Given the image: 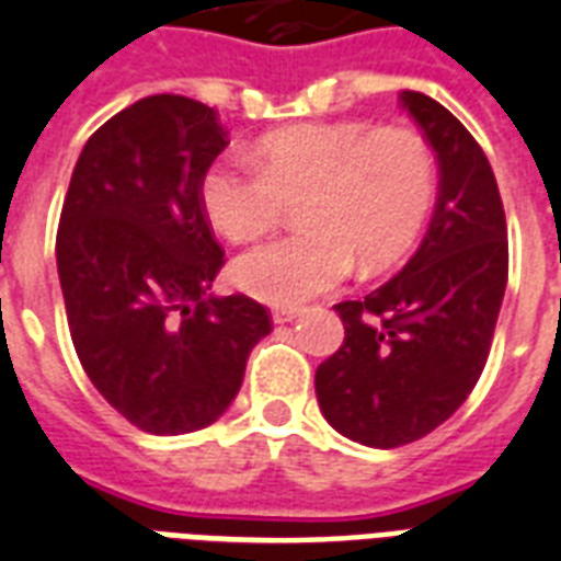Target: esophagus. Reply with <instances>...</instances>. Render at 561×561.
Segmentation results:
<instances>
[{
    "instance_id": "1",
    "label": "esophagus",
    "mask_w": 561,
    "mask_h": 561,
    "mask_svg": "<svg viewBox=\"0 0 561 561\" xmlns=\"http://www.w3.org/2000/svg\"><path fill=\"white\" fill-rule=\"evenodd\" d=\"M302 317V308H273V323H294Z\"/></svg>"
}]
</instances>
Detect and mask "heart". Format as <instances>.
Returning <instances> with one entry per match:
<instances>
[{
	"label": "heart",
	"instance_id": "1",
	"mask_svg": "<svg viewBox=\"0 0 561 561\" xmlns=\"http://www.w3.org/2000/svg\"><path fill=\"white\" fill-rule=\"evenodd\" d=\"M255 169L211 162L201 206L220 236L255 241L302 197V232L241 255L236 282L262 302L297 308L341 285L355 259L367 273L390 267L425 227L436 197V160L410 127L302 122L264 134Z\"/></svg>",
	"mask_w": 561,
	"mask_h": 561
}]
</instances>
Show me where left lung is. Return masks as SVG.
Masks as SVG:
<instances>
[{"instance_id":"1","label":"left lung","mask_w":561,"mask_h":561,"mask_svg":"<svg viewBox=\"0 0 561 561\" xmlns=\"http://www.w3.org/2000/svg\"><path fill=\"white\" fill-rule=\"evenodd\" d=\"M399 101L439 162L434 218L401 273L334 306L346 337L314 375L325 422L373 448L416 443L469 399L510 273L504 203L483 148L439 101L410 90Z\"/></svg>"}]
</instances>
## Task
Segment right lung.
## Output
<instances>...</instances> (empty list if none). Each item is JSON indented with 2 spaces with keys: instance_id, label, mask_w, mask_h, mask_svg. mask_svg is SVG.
Instances as JSON below:
<instances>
[{
  "instance_id": "1",
  "label": "right lung",
  "mask_w": 561,
  "mask_h": 561,
  "mask_svg": "<svg viewBox=\"0 0 561 561\" xmlns=\"http://www.w3.org/2000/svg\"><path fill=\"white\" fill-rule=\"evenodd\" d=\"M229 145L218 113L148 95L104 122L75 162L57 273L83 373L145 434H192L236 399L271 311L211 297L224 250L201 178Z\"/></svg>"
}]
</instances>
